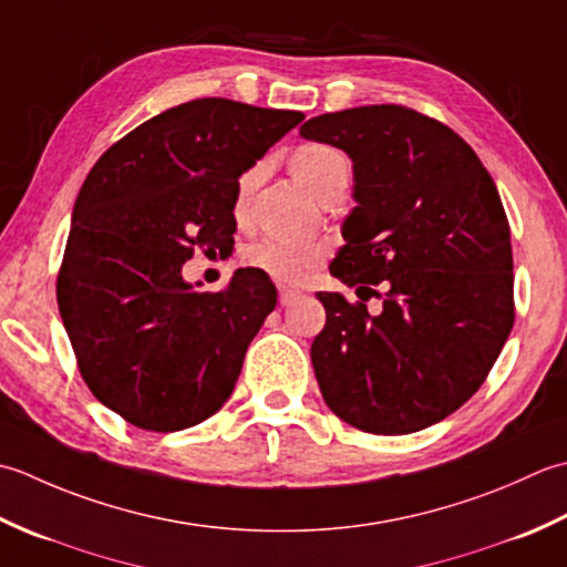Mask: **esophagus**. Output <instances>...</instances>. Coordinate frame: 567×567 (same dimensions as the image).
I'll return each instance as SVG.
<instances>
[{
    "label": "esophagus",
    "instance_id": "obj_1",
    "mask_svg": "<svg viewBox=\"0 0 567 567\" xmlns=\"http://www.w3.org/2000/svg\"><path fill=\"white\" fill-rule=\"evenodd\" d=\"M300 298V291H296V288H279V303L286 308V306H293L296 300Z\"/></svg>",
    "mask_w": 567,
    "mask_h": 567
}]
</instances>
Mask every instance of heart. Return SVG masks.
Wrapping results in <instances>:
<instances>
[{
    "mask_svg": "<svg viewBox=\"0 0 567 567\" xmlns=\"http://www.w3.org/2000/svg\"><path fill=\"white\" fill-rule=\"evenodd\" d=\"M291 171L293 176L303 183V186L318 195L328 183L338 178H350V164L338 148L328 144H306L293 152L291 156ZM257 168L247 171L237 183V200L235 213L241 215L247 210V200L251 195L254 183H257ZM322 251L316 245H298V241H288L279 237H261L245 249V264L251 269L271 276L276 281L296 284L303 281L306 276L316 269Z\"/></svg>",
    "mask_w": 567,
    "mask_h": 567,
    "instance_id": "obj_1",
    "label": "heart"
}]
</instances>
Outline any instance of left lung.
<instances>
[{"mask_svg":"<svg viewBox=\"0 0 567 567\" xmlns=\"http://www.w3.org/2000/svg\"><path fill=\"white\" fill-rule=\"evenodd\" d=\"M300 136L352 158L357 205L330 274L357 291L386 288L379 316L318 293L328 320L310 362L322 399L367 433L429 429L482 386L514 326L499 193L465 138L401 105L320 114Z\"/></svg>","mask_w":567,"mask_h":567,"instance_id":"obj_1","label":"left lung"}]
</instances>
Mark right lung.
Segmentation results:
<instances>
[{"mask_svg":"<svg viewBox=\"0 0 567 567\" xmlns=\"http://www.w3.org/2000/svg\"><path fill=\"white\" fill-rule=\"evenodd\" d=\"M300 122L293 110L190 100L138 124L87 173L58 310L85 384L136 429H190L233 394L276 286L247 267L207 293L183 264L235 245L239 176Z\"/></svg>","mask_w":567,"mask_h":567,"instance_id":"1","label":"right lung"}]
</instances>
